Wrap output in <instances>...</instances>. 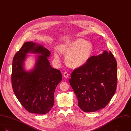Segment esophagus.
I'll return each mask as SVG.
<instances>
[{
  "mask_svg": "<svg viewBox=\"0 0 131 131\" xmlns=\"http://www.w3.org/2000/svg\"><path fill=\"white\" fill-rule=\"evenodd\" d=\"M63 76L65 78H67L68 77V76H69V74L67 72H64V73H63Z\"/></svg>",
  "mask_w": 131,
  "mask_h": 131,
  "instance_id": "1",
  "label": "esophagus"
}]
</instances>
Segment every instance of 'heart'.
<instances>
[{
    "label": "heart",
    "instance_id": "1",
    "mask_svg": "<svg viewBox=\"0 0 131 131\" xmlns=\"http://www.w3.org/2000/svg\"><path fill=\"white\" fill-rule=\"evenodd\" d=\"M60 52L66 55V63L70 67L78 68L85 65L89 60L93 51V45L83 39H78L60 47ZM57 59L60 57L54 53Z\"/></svg>",
    "mask_w": 131,
    "mask_h": 131
}]
</instances>
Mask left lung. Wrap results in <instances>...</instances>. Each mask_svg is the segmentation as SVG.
Listing matches in <instances>:
<instances>
[{
    "instance_id": "obj_1",
    "label": "left lung",
    "mask_w": 131,
    "mask_h": 131,
    "mask_svg": "<svg viewBox=\"0 0 131 131\" xmlns=\"http://www.w3.org/2000/svg\"><path fill=\"white\" fill-rule=\"evenodd\" d=\"M70 84L85 112L104 108L114 95L117 81V62L112 53L105 51L90 57L84 66L75 69Z\"/></svg>"
}]
</instances>
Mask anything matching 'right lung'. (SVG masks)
I'll return each instance as SVG.
<instances>
[{"label":"right lung","instance_id":"1","mask_svg":"<svg viewBox=\"0 0 131 131\" xmlns=\"http://www.w3.org/2000/svg\"><path fill=\"white\" fill-rule=\"evenodd\" d=\"M39 53L34 69L26 72L23 63L26 53ZM50 52L32 42H25L15 54L13 60L12 85L13 91L21 105L29 112L45 114L54 105V93L62 81L60 70L51 67L48 60Z\"/></svg>","mask_w":131,"mask_h":131}]
</instances>
